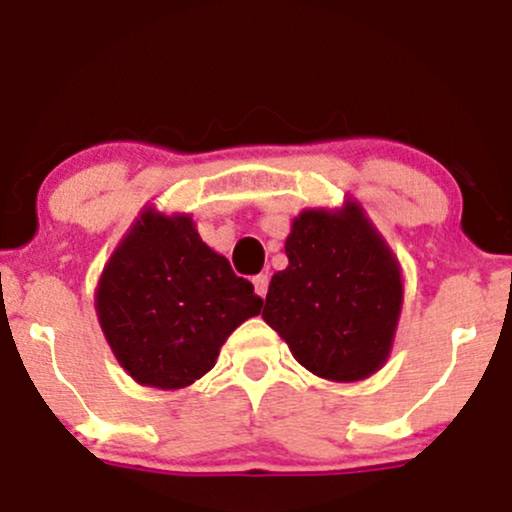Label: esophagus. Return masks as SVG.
I'll return each mask as SVG.
<instances>
[{
  "label": "esophagus",
  "mask_w": 512,
  "mask_h": 512,
  "mask_svg": "<svg viewBox=\"0 0 512 512\" xmlns=\"http://www.w3.org/2000/svg\"><path fill=\"white\" fill-rule=\"evenodd\" d=\"M252 284H255V294L265 299L267 289H269V277H267V274H257V277L252 279Z\"/></svg>",
  "instance_id": "1"
}]
</instances>
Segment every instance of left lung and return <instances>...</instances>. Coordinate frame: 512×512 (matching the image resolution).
<instances>
[{
  "label": "left lung",
  "mask_w": 512,
  "mask_h": 512,
  "mask_svg": "<svg viewBox=\"0 0 512 512\" xmlns=\"http://www.w3.org/2000/svg\"><path fill=\"white\" fill-rule=\"evenodd\" d=\"M289 267L269 282L262 318L308 372L367 379L389 359L403 303L401 265L362 206L306 209L286 238Z\"/></svg>",
  "instance_id": "8db88e82"
}]
</instances>
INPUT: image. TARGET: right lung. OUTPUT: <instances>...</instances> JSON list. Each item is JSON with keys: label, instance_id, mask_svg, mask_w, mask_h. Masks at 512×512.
<instances>
[{"label": "right lung", "instance_id": "add662e5", "mask_svg": "<svg viewBox=\"0 0 512 512\" xmlns=\"http://www.w3.org/2000/svg\"><path fill=\"white\" fill-rule=\"evenodd\" d=\"M94 303L121 367L138 384L172 391L209 372L265 301L199 238L192 216L145 209L106 262Z\"/></svg>", "mask_w": 512, "mask_h": 512}]
</instances>
